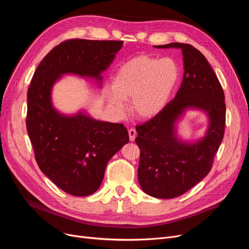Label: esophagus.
I'll use <instances>...</instances> for the list:
<instances>
[{
    "label": "esophagus",
    "mask_w": 249,
    "mask_h": 249,
    "mask_svg": "<svg viewBox=\"0 0 249 249\" xmlns=\"http://www.w3.org/2000/svg\"><path fill=\"white\" fill-rule=\"evenodd\" d=\"M128 134H129V139H130V141H134V139H135V137H136V130L135 129H133V128H131L128 131Z\"/></svg>",
    "instance_id": "esophagus-1"
}]
</instances>
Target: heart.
<instances>
[{"mask_svg":"<svg viewBox=\"0 0 249 249\" xmlns=\"http://www.w3.org/2000/svg\"><path fill=\"white\" fill-rule=\"evenodd\" d=\"M179 80V68L172 57L140 54L121 64L113 76L106 97L116 111L123 112V100H131L132 112L151 119L167 105Z\"/></svg>","mask_w":249,"mask_h":249,"instance_id":"obj_1","label":"heart"}]
</instances>
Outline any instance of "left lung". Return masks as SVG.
Segmentation results:
<instances>
[{
    "instance_id": "1",
    "label": "left lung",
    "mask_w": 249,
    "mask_h": 249,
    "mask_svg": "<svg viewBox=\"0 0 249 249\" xmlns=\"http://www.w3.org/2000/svg\"><path fill=\"white\" fill-rule=\"evenodd\" d=\"M154 47L181 49L185 71L175 99L159 115L136 126L135 142L140 148L138 181L151 197L173 199L211 171L224 137L225 96L210 63L193 45L175 42ZM189 108L205 111L209 119L204 137L196 142L177 136V121Z\"/></svg>"
}]
</instances>
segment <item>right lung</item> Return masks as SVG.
<instances>
[{"instance_id": "1", "label": "right lung", "mask_w": 249, "mask_h": 249, "mask_svg": "<svg viewBox=\"0 0 249 249\" xmlns=\"http://www.w3.org/2000/svg\"><path fill=\"white\" fill-rule=\"evenodd\" d=\"M123 41L71 39L55 46L37 67L27 93L26 126L41 172L76 197L94 194L101 186L112 156L129 142L123 124L96 120L85 111L59 113L52 105L53 85L63 74L93 78L114 60Z\"/></svg>"}]
</instances>
